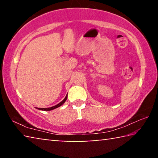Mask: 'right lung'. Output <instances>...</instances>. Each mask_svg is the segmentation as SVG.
I'll return each instance as SVG.
<instances>
[{
  "mask_svg": "<svg viewBox=\"0 0 158 158\" xmlns=\"http://www.w3.org/2000/svg\"><path fill=\"white\" fill-rule=\"evenodd\" d=\"M67 98H68V95L65 96V99H64V100L62 102H60L59 104H58V105L52 106V107H49V108H38V109H40V110H42V111H51V110H53V109L59 107V106H60L61 105H63V103H65V102L66 101Z\"/></svg>",
  "mask_w": 158,
  "mask_h": 158,
  "instance_id": "right-lung-1",
  "label": "right lung"
}]
</instances>
